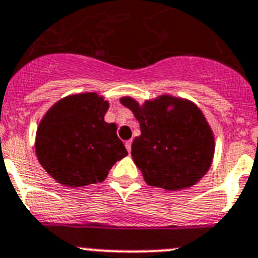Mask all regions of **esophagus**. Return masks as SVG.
I'll list each match as a JSON object with an SVG mask.
<instances>
[{"label": "esophagus", "mask_w": 258, "mask_h": 258, "mask_svg": "<svg viewBox=\"0 0 258 258\" xmlns=\"http://www.w3.org/2000/svg\"><path fill=\"white\" fill-rule=\"evenodd\" d=\"M125 147H126L127 153L131 154V151H132V141H126V142H125Z\"/></svg>", "instance_id": "obj_1"}]
</instances>
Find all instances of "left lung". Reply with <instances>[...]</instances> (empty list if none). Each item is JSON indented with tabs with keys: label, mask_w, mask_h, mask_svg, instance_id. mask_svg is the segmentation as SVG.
<instances>
[{
	"label": "left lung",
	"mask_w": 258,
	"mask_h": 258,
	"mask_svg": "<svg viewBox=\"0 0 258 258\" xmlns=\"http://www.w3.org/2000/svg\"><path fill=\"white\" fill-rule=\"evenodd\" d=\"M120 102L140 122L132 156L149 185L181 190L206 175L214 156V134L195 103L171 95L144 104L131 96Z\"/></svg>",
	"instance_id": "8db88e82"
}]
</instances>
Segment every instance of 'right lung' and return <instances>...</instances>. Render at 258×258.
<instances>
[{"label": "right lung", "instance_id": "right-lung-1", "mask_svg": "<svg viewBox=\"0 0 258 258\" xmlns=\"http://www.w3.org/2000/svg\"><path fill=\"white\" fill-rule=\"evenodd\" d=\"M109 103L96 92L62 98L37 126L35 151L48 175L69 188L104 181L127 155L114 122L104 121Z\"/></svg>", "mask_w": 258, "mask_h": 258}]
</instances>
